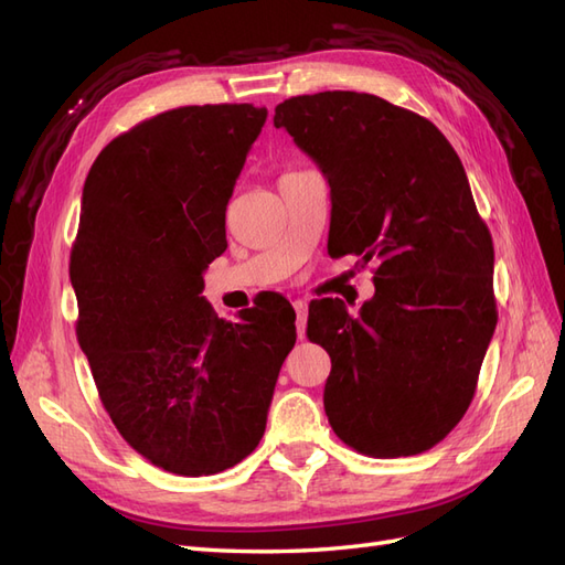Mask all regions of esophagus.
Returning <instances> with one entry per match:
<instances>
[{
    "mask_svg": "<svg viewBox=\"0 0 565 565\" xmlns=\"http://www.w3.org/2000/svg\"><path fill=\"white\" fill-rule=\"evenodd\" d=\"M295 313H297V334L299 339H303L306 334V320H309V303L306 301H295Z\"/></svg>",
    "mask_w": 565,
    "mask_h": 565,
    "instance_id": "esophagus-1",
    "label": "esophagus"
}]
</instances>
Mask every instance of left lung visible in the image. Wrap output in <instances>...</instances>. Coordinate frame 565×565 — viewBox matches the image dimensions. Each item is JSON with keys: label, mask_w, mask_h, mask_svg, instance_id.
<instances>
[{"label": "left lung", "mask_w": 565, "mask_h": 565, "mask_svg": "<svg viewBox=\"0 0 565 565\" xmlns=\"http://www.w3.org/2000/svg\"><path fill=\"white\" fill-rule=\"evenodd\" d=\"M273 125L330 183L334 254L377 262L358 313L309 306L306 334L332 361L324 415L363 455L429 450L465 417L498 324L492 237L465 167L429 119L372 94L287 98Z\"/></svg>", "instance_id": "left-lung-1"}]
</instances>
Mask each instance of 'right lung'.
<instances>
[{
    "label": "right lung",
    "instance_id": "right-lung-1",
    "mask_svg": "<svg viewBox=\"0 0 565 565\" xmlns=\"http://www.w3.org/2000/svg\"><path fill=\"white\" fill-rule=\"evenodd\" d=\"M266 115L252 104L160 113L113 139L84 181L71 254L79 347L117 431L169 473L212 476L259 446L297 341L282 297L237 322L200 297Z\"/></svg>",
    "mask_w": 565,
    "mask_h": 565
}]
</instances>
